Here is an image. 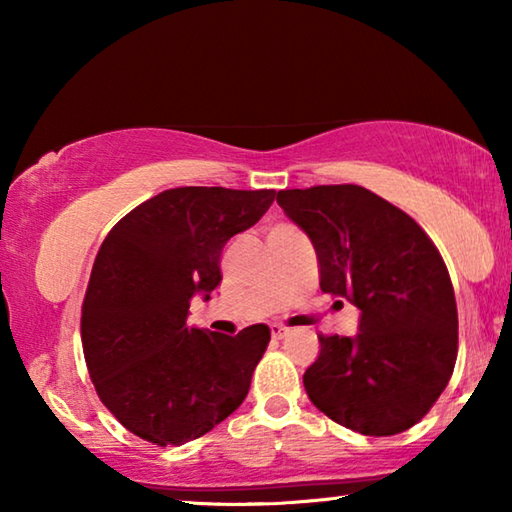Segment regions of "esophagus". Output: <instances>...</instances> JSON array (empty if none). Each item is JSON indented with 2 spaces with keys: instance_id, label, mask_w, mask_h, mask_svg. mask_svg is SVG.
<instances>
[{
  "instance_id": "esophagus-1",
  "label": "esophagus",
  "mask_w": 512,
  "mask_h": 512,
  "mask_svg": "<svg viewBox=\"0 0 512 512\" xmlns=\"http://www.w3.org/2000/svg\"><path fill=\"white\" fill-rule=\"evenodd\" d=\"M271 334H273V339H287V336L291 334V329L284 325H271Z\"/></svg>"
}]
</instances>
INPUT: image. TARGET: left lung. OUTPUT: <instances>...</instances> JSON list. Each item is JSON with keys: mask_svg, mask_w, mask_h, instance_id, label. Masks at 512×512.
I'll use <instances>...</instances> for the list:
<instances>
[{"mask_svg": "<svg viewBox=\"0 0 512 512\" xmlns=\"http://www.w3.org/2000/svg\"><path fill=\"white\" fill-rule=\"evenodd\" d=\"M314 244L320 289L350 300L354 336H318L305 391L318 411L363 436H395L445 391L458 352L454 287L443 257L400 207L359 185L277 192Z\"/></svg>", "mask_w": 512, "mask_h": 512, "instance_id": "1", "label": "left lung"}]
</instances>
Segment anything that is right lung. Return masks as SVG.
<instances>
[{
  "label": "right lung",
  "instance_id": "1",
  "mask_svg": "<svg viewBox=\"0 0 512 512\" xmlns=\"http://www.w3.org/2000/svg\"><path fill=\"white\" fill-rule=\"evenodd\" d=\"M273 198V189H167L103 239L83 300V354L101 402L135 436L185 445L246 400L271 329L228 336L187 316L194 296L210 300L221 284L225 244Z\"/></svg>",
  "mask_w": 512,
  "mask_h": 512
}]
</instances>
